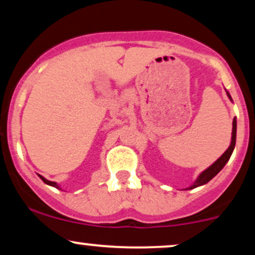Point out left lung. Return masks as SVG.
Listing matches in <instances>:
<instances>
[{
	"instance_id": "obj_1",
	"label": "left lung",
	"mask_w": 255,
	"mask_h": 255,
	"mask_svg": "<svg viewBox=\"0 0 255 255\" xmlns=\"http://www.w3.org/2000/svg\"><path fill=\"white\" fill-rule=\"evenodd\" d=\"M227 95H228V97L231 99L229 93L227 92ZM235 144H236V120L234 119V121H233V135H231V144H230L229 147H228V150L225 151L224 153L222 154V156L219 157L218 159L216 160V162L213 163L211 166H210V168H207L206 170L201 172V174L199 175L198 180L195 181L194 184L189 187L188 189H193V188H195V187L203 186V184L209 182L210 180H212V178L215 177L216 175H217L218 172L222 170V169H223V166L227 164V162L229 160L231 153H233L234 147H235Z\"/></svg>"
}]
</instances>
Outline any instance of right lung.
<instances>
[{
    "label": "right lung",
    "instance_id": "add662e5",
    "mask_svg": "<svg viewBox=\"0 0 255 255\" xmlns=\"http://www.w3.org/2000/svg\"><path fill=\"white\" fill-rule=\"evenodd\" d=\"M39 177L40 178H42V180L44 181V182H45L46 184H49V186H52V187H56V188H58V186H57V183L56 182H52V181H48V180H46V178H44L43 176H40V175H39Z\"/></svg>",
    "mask_w": 255,
    "mask_h": 255
}]
</instances>
